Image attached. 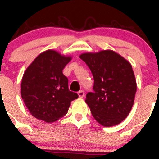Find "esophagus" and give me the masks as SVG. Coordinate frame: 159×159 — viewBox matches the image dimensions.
Instances as JSON below:
<instances>
[{
	"instance_id": "1",
	"label": "esophagus",
	"mask_w": 159,
	"mask_h": 159,
	"mask_svg": "<svg viewBox=\"0 0 159 159\" xmlns=\"http://www.w3.org/2000/svg\"><path fill=\"white\" fill-rule=\"evenodd\" d=\"M78 97L79 98H83L84 96V91H82V90H81V91H78Z\"/></svg>"
}]
</instances>
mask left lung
Instances as JSON below:
<instances>
[{"mask_svg":"<svg viewBox=\"0 0 159 159\" xmlns=\"http://www.w3.org/2000/svg\"><path fill=\"white\" fill-rule=\"evenodd\" d=\"M80 58L94 77V92L85 100L93 117L105 127L120 124L129 115L137 90L131 65L111 50L84 53Z\"/></svg>","mask_w":159,"mask_h":159,"instance_id":"1","label":"left lung"}]
</instances>
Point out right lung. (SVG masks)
<instances>
[{"mask_svg": "<svg viewBox=\"0 0 159 159\" xmlns=\"http://www.w3.org/2000/svg\"><path fill=\"white\" fill-rule=\"evenodd\" d=\"M70 56L47 50L37 56L24 73L20 94L31 115L48 123L54 122L68 113L77 93L68 89V79L62 70Z\"/></svg>", "mask_w": 159, "mask_h": 159, "instance_id": "1", "label": "right lung"}]
</instances>
